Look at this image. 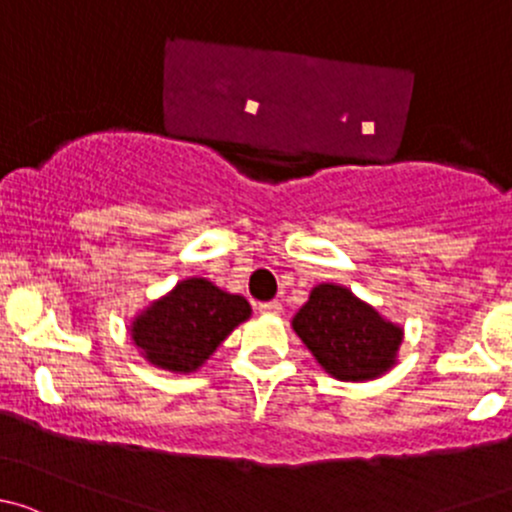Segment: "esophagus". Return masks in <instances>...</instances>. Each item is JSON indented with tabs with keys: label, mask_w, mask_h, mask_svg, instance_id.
<instances>
[{
	"label": "esophagus",
	"mask_w": 512,
	"mask_h": 512,
	"mask_svg": "<svg viewBox=\"0 0 512 512\" xmlns=\"http://www.w3.org/2000/svg\"><path fill=\"white\" fill-rule=\"evenodd\" d=\"M258 313H263V315H278V313H281V303H278V300H268V303H258Z\"/></svg>",
	"instance_id": "34e87169"
}]
</instances>
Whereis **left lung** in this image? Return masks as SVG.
Segmentation results:
<instances>
[{
  "label": "left lung",
  "instance_id": "left-lung-1",
  "mask_svg": "<svg viewBox=\"0 0 512 512\" xmlns=\"http://www.w3.org/2000/svg\"><path fill=\"white\" fill-rule=\"evenodd\" d=\"M295 335L325 372L342 382L382 377L397 362L402 328L337 283H320L295 313Z\"/></svg>",
  "mask_w": 512,
  "mask_h": 512
}]
</instances>
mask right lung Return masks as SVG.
<instances>
[{"label": "right lung", "mask_w": 512, "mask_h": 512, "mask_svg": "<svg viewBox=\"0 0 512 512\" xmlns=\"http://www.w3.org/2000/svg\"><path fill=\"white\" fill-rule=\"evenodd\" d=\"M249 315L251 305L241 295L221 291L207 278H187L147 305L130 335L150 365L187 374L199 370Z\"/></svg>", "instance_id": "add662e5"}]
</instances>
